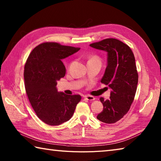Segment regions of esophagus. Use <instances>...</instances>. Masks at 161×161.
Masks as SVG:
<instances>
[{"label":"esophagus","instance_id":"esophagus-1","mask_svg":"<svg viewBox=\"0 0 161 161\" xmlns=\"http://www.w3.org/2000/svg\"><path fill=\"white\" fill-rule=\"evenodd\" d=\"M84 99H86L89 101H94L95 100V98L92 96H89V95H86V96H84Z\"/></svg>","mask_w":161,"mask_h":161}]
</instances>
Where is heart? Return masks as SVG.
I'll use <instances>...</instances> for the list:
<instances>
[{
	"label": "heart",
	"instance_id": "obj_1",
	"mask_svg": "<svg viewBox=\"0 0 161 161\" xmlns=\"http://www.w3.org/2000/svg\"><path fill=\"white\" fill-rule=\"evenodd\" d=\"M90 60H99V58H98V57L93 56L92 58H90V59H89V61H90Z\"/></svg>",
	"mask_w": 161,
	"mask_h": 161
}]
</instances>
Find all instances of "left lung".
<instances>
[{
  "mask_svg": "<svg viewBox=\"0 0 161 161\" xmlns=\"http://www.w3.org/2000/svg\"><path fill=\"white\" fill-rule=\"evenodd\" d=\"M89 45L107 53V66L101 82L111 89L109 99L100 98L103 108L97 118L114 124L126 115L134 99L138 80L134 55L129 46L114 38Z\"/></svg>",
  "mask_w": 161,
  "mask_h": 161,
  "instance_id": "obj_1",
  "label": "left lung"
}]
</instances>
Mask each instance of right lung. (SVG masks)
Instances as JSON below:
<instances>
[{
	"instance_id": "1",
	"label": "right lung",
	"mask_w": 161,
	"mask_h": 161,
	"mask_svg": "<svg viewBox=\"0 0 161 161\" xmlns=\"http://www.w3.org/2000/svg\"><path fill=\"white\" fill-rule=\"evenodd\" d=\"M80 50L57 42H44L33 49L26 61L24 80L30 103L38 118L50 126L69 121L81 100L80 95L65 94L56 87L66 73L62 59Z\"/></svg>"
}]
</instances>
